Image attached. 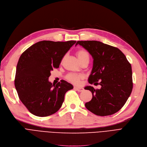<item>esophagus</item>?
<instances>
[{
    "mask_svg": "<svg viewBox=\"0 0 147 147\" xmlns=\"http://www.w3.org/2000/svg\"><path fill=\"white\" fill-rule=\"evenodd\" d=\"M74 89L78 91V92H82V90H83V88H80V87H77V86H74Z\"/></svg>",
    "mask_w": 147,
    "mask_h": 147,
    "instance_id": "34e87169",
    "label": "esophagus"
}]
</instances>
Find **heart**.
Masks as SVG:
<instances>
[{
  "mask_svg": "<svg viewBox=\"0 0 147 147\" xmlns=\"http://www.w3.org/2000/svg\"><path fill=\"white\" fill-rule=\"evenodd\" d=\"M77 57H78V58L79 60L82 59L84 58H86V57L89 58V54L86 50H85L82 49V50H78L77 53ZM82 77V76L78 75L77 74H69L67 76V79L70 82H72L75 84H78L79 83L80 78H81Z\"/></svg>",
  "mask_w": 147,
  "mask_h": 147,
  "instance_id": "heart-1",
  "label": "heart"
}]
</instances>
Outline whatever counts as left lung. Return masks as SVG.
<instances>
[{
  "instance_id": "obj_1",
  "label": "left lung",
  "mask_w": 147,
  "mask_h": 147,
  "mask_svg": "<svg viewBox=\"0 0 147 147\" xmlns=\"http://www.w3.org/2000/svg\"><path fill=\"white\" fill-rule=\"evenodd\" d=\"M93 58L92 71L88 78L90 84H98L101 88L84 87L92 94V98L85 103L91 113L100 116L115 114L122 108L133 89L131 65L120 50L97 41H77ZM95 82V83L94 82Z\"/></svg>"
}]
</instances>
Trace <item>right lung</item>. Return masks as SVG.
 I'll return each instance as SVG.
<instances>
[{"mask_svg":"<svg viewBox=\"0 0 147 147\" xmlns=\"http://www.w3.org/2000/svg\"><path fill=\"white\" fill-rule=\"evenodd\" d=\"M76 41H42L28 48L20 57L14 85L19 99L38 117L53 114L60 109L67 91L73 85L61 80L56 85L49 81L50 72L59 67L63 57Z\"/></svg>","mask_w":147,"mask_h":147,"instance_id":"right-lung-1","label":"right lung"}]
</instances>
